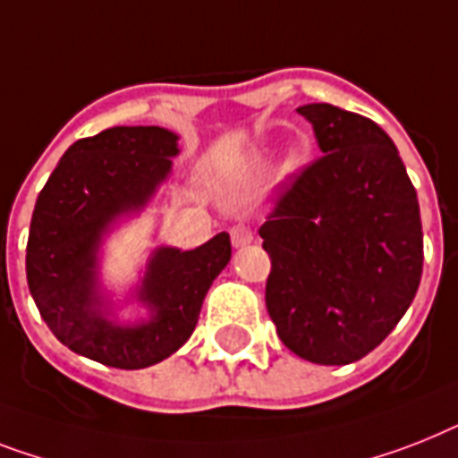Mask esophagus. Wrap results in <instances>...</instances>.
<instances>
[{
  "label": "esophagus",
  "instance_id": "34e87169",
  "mask_svg": "<svg viewBox=\"0 0 458 458\" xmlns=\"http://www.w3.org/2000/svg\"><path fill=\"white\" fill-rule=\"evenodd\" d=\"M230 240H233V247L242 249L254 242V233H251L249 225H235V228L230 230Z\"/></svg>",
  "mask_w": 458,
  "mask_h": 458
}]
</instances>
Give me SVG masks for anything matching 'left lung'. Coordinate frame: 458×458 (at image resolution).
<instances>
[{"label":"left lung","mask_w":458,"mask_h":458,"mask_svg":"<svg viewBox=\"0 0 458 458\" xmlns=\"http://www.w3.org/2000/svg\"><path fill=\"white\" fill-rule=\"evenodd\" d=\"M299 113L319 157L259 230L273 261L266 306L282 344L315 364H351L407 313L423 270L419 199L388 133L329 103Z\"/></svg>","instance_id":"left-lung-1"}]
</instances>
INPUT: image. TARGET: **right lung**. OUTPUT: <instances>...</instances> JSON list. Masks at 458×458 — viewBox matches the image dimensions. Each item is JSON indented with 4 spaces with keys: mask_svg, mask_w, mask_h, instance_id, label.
I'll use <instances>...</instances> for the list:
<instances>
[{
    "mask_svg": "<svg viewBox=\"0 0 458 458\" xmlns=\"http://www.w3.org/2000/svg\"><path fill=\"white\" fill-rule=\"evenodd\" d=\"M178 133L165 126H113L72 143L37 197L30 223L28 287L63 345L117 369H143L195 332L211 282L228 266L230 235L202 247L159 244L136 282L117 289L103 275L106 247L171 181Z\"/></svg>",
    "mask_w": 458,
    "mask_h": 458,
    "instance_id": "1",
    "label": "right lung"
}]
</instances>
